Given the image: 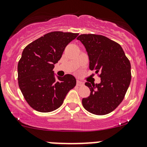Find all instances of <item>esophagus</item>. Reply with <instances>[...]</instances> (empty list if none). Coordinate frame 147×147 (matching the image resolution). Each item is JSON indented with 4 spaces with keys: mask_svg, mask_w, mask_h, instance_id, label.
<instances>
[{
    "mask_svg": "<svg viewBox=\"0 0 147 147\" xmlns=\"http://www.w3.org/2000/svg\"><path fill=\"white\" fill-rule=\"evenodd\" d=\"M76 84H77V86H80L83 85V82H81V81H80V80H77Z\"/></svg>",
    "mask_w": 147,
    "mask_h": 147,
    "instance_id": "esophagus-1",
    "label": "esophagus"
}]
</instances>
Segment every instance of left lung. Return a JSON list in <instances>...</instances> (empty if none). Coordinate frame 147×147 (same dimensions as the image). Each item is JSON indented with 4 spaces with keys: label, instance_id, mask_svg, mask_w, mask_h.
Masks as SVG:
<instances>
[{
    "label": "left lung",
    "instance_id": "1",
    "mask_svg": "<svg viewBox=\"0 0 147 147\" xmlns=\"http://www.w3.org/2000/svg\"><path fill=\"white\" fill-rule=\"evenodd\" d=\"M84 45L89 59V69L96 70L100 83L86 82L90 95L82 100L83 108L96 115H105L119 106L131 80V66L119 44L106 36L81 34L77 38Z\"/></svg>",
    "mask_w": 147,
    "mask_h": 147
}]
</instances>
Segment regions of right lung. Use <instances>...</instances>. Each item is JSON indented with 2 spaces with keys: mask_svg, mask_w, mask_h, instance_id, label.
I'll return each instance as SVG.
<instances>
[{
  "mask_svg": "<svg viewBox=\"0 0 147 147\" xmlns=\"http://www.w3.org/2000/svg\"><path fill=\"white\" fill-rule=\"evenodd\" d=\"M78 34L53 31L30 43L18 62V84L28 105L47 113L59 108L66 95L76 85V79L67 74L55 78L53 71L67 45Z\"/></svg>",
  "mask_w": 147,
  "mask_h": 147,
  "instance_id": "1",
  "label": "right lung"
}]
</instances>
